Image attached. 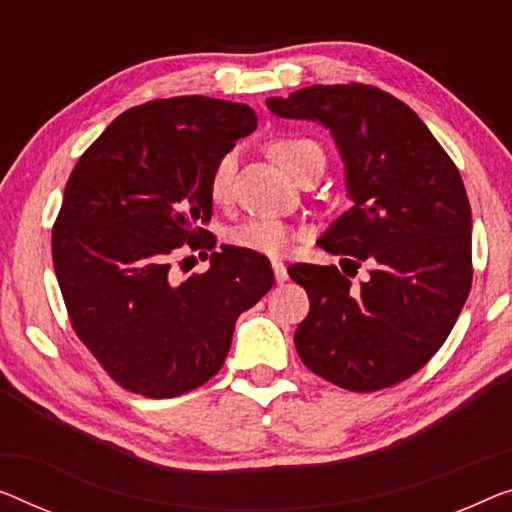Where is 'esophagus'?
Wrapping results in <instances>:
<instances>
[{"mask_svg": "<svg viewBox=\"0 0 512 512\" xmlns=\"http://www.w3.org/2000/svg\"><path fill=\"white\" fill-rule=\"evenodd\" d=\"M271 266H273V276H276L278 285H282V282H287V266L282 264L280 259H273Z\"/></svg>", "mask_w": 512, "mask_h": 512, "instance_id": "obj_1", "label": "esophagus"}]
</instances>
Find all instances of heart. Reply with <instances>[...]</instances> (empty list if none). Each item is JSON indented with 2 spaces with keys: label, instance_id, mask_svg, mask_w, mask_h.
<instances>
[{
  "label": "heart",
  "instance_id": "1",
  "mask_svg": "<svg viewBox=\"0 0 512 512\" xmlns=\"http://www.w3.org/2000/svg\"><path fill=\"white\" fill-rule=\"evenodd\" d=\"M269 154L282 170L296 177L305 165L312 160H322L324 163V151L315 140L301 135H280L273 137L269 142ZM236 170V154L227 151L218 158L216 167L211 172L209 181V193L213 202H225L230 197L232 179ZM232 246L255 250L262 255H282L287 253L289 246L294 241V230L287 223L271 218H250L246 223L236 225L234 230L227 234Z\"/></svg>",
  "mask_w": 512,
  "mask_h": 512
}]
</instances>
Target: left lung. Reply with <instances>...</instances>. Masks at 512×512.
I'll list each match as a JSON object with an SVG mask.
<instances>
[{"label":"left lung","mask_w":512,"mask_h":512,"mask_svg":"<svg viewBox=\"0 0 512 512\" xmlns=\"http://www.w3.org/2000/svg\"><path fill=\"white\" fill-rule=\"evenodd\" d=\"M285 119L319 121L345 160L352 209L319 239L338 266L292 264L310 312L294 345L315 375L356 393L409 379L439 352L471 289V207L451 156L421 117L370 85H312L266 98Z\"/></svg>","instance_id":"1"}]
</instances>
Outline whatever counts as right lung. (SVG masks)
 Here are the masks:
<instances>
[{"mask_svg":"<svg viewBox=\"0 0 512 512\" xmlns=\"http://www.w3.org/2000/svg\"><path fill=\"white\" fill-rule=\"evenodd\" d=\"M255 128L243 103L149 101L119 114L68 177L52 227L59 289L73 331L126 391L177 398L202 386L241 312L273 287L269 259L236 246L211 253L209 271L170 276L181 246H216L202 227L211 172Z\"/></svg>","mask_w":512,"mask_h":512,"instance_id":"obj_1","label":"right lung"}]
</instances>
